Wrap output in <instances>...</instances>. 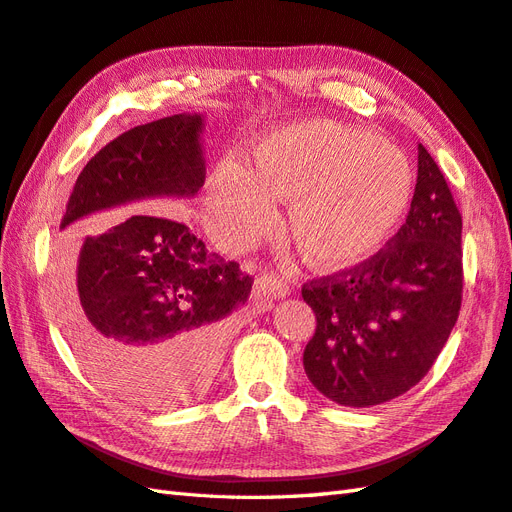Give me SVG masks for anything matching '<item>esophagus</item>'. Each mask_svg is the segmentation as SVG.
Segmentation results:
<instances>
[{"instance_id":"1","label":"esophagus","mask_w":512,"mask_h":512,"mask_svg":"<svg viewBox=\"0 0 512 512\" xmlns=\"http://www.w3.org/2000/svg\"><path fill=\"white\" fill-rule=\"evenodd\" d=\"M287 294H290V285H287L281 277H277V274H272V272H266L264 277L257 281V287H255L257 307L264 311L270 307L272 298H285Z\"/></svg>"}]
</instances>
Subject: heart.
<instances>
[{
  "label": "heart",
  "mask_w": 512,
  "mask_h": 512,
  "mask_svg": "<svg viewBox=\"0 0 512 512\" xmlns=\"http://www.w3.org/2000/svg\"><path fill=\"white\" fill-rule=\"evenodd\" d=\"M413 168L391 142L359 127L311 119L270 131L244 168L220 164L203 186L205 225L233 248L274 227V205L290 201L287 235L311 268L363 266L409 212Z\"/></svg>",
  "instance_id": "heart-1"
}]
</instances>
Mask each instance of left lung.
<instances>
[{"label": "left lung", "instance_id": "obj_1", "mask_svg": "<svg viewBox=\"0 0 512 512\" xmlns=\"http://www.w3.org/2000/svg\"><path fill=\"white\" fill-rule=\"evenodd\" d=\"M461 233L448 183L419 144L400 231L363 266L303 285L318 322L303 365L322 396L363 409L402 396L428 374L461 311Z\"/></svg>", "mask_w": 512, "mask_h": 512}]
</instances>
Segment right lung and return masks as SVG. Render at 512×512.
<instances>
[{
	"instance_id": "right-lung-1",
	"label": "right lung",
	"mask_w": 512,
	"mask_h": 512,
	"mask_svg": "<svg viewBox=\"0 0 512 512\" xmlns=\"http://www.w3.org/2000/svg\"><path fill=\"white\" fill-rule=\"evenodd\" d=\"M203 114H173L108 142L77 177L60 231L97 212L190 199L205 181ZM67 335L88 372L149 406L192 400L212 381L233 311L253 279L164 214L88 235L77 257Z\"/></svg>"
}]
</instances>
